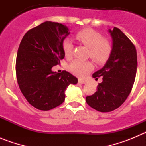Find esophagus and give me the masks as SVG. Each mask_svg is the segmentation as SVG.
<instances>
[{
  "label": "esophagus",
  "mask_w": 146,
  "mask_h": 146,
  "mask_svg": "<svg viewBox=\"0 0 146 146\" xmlns=\"http://www.w3.org/2000/svg\"><path fill=\"white\" fill-rule=\"evenodd\" d=\"M78 82H79V83H80V84H86V81L84 80H82V79H80L79 80H78Z\"/></svg>",
  "instance_id": "obj_1"
}]
</instances>
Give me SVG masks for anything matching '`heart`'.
Instances as JSON below:
<instances>
[{
	"instance_id": "obj_1",
	"label": "heart",
	"mask_w": 146,
	"mask_h": 146,
	"mask_svg": "<svg viewBox=\"0 0 146 146\" xmlns=\"http://www.w3.org/2000/svg\"><path fill=\"white\" fill-rule=\"evenodd\" d=\"M75 38L80 43L88 48V56L98 64H104L112 52V45L107 39L102 38L99 32L85 28L75 34ZM63 50L66 56H70L73 50L72 40L66 38L63 42ZM93 64L90 61L76 59L69 64V69L78 77H84L93 69Z\"/></svg>"
}]
</instances>
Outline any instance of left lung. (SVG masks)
Listing matches in <instances>:
<instances>
[{
    "label": "left lung",
    "instance_id": "left-lung-1",
    "mask_svg": "<svg viewBox=\"0 0 146 146\" xmlns=\"http://www.w3.org/2000/svg\"><path fill=\"white\" fill-rule=\"evenodd\" d=\"M108 32L113 41L110 56L104 66L94 72L95 79L102 77L97 91L86 101L89 106L102 113L111 112L119 108L131 91L137 68L135 47L129 38L118 28Z\"/></svg>",
    "mask_w": 146,
    "mask_h": 146
}]
</instances>
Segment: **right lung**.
Segmentation results:
<instances>
[{"mask_svg": "<svg viewBox=\"0 0 146 146\" xmlns=\"http://www.w3.org/2000/svg\"><path fill=\"white\" fill-rule=\"evenodd\" d=\"M69 33L66 25L46 21L29 30L20 44L16 60L18 85L27 101L40 110L61 104L67 87L78 82L66 71L60 74L52 70L65 56L63 42Z\"/></svg>", "mask_w": 146, "mask_h": 146, "instance_id": "obj_1", "label": "right lung"}]
</instances>
